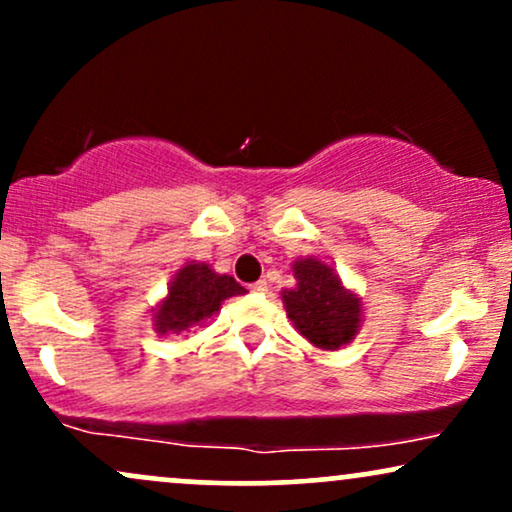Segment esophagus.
Listing matches in <instances>:
<instances>
[{
  "label": "esophagus",
  "instance_id": "1",
  "mask_svg": "<svg viewBox=\"0 0 512 512\" xmlns=\"http://www.w3.org/2000/svg\"><path fill=\"white\" fill-rule=\"evenodd\" d=\"M250 289H252V291H255V293H267V289H269V286H267V281H264V279H260V281H255V284H252V286H250Z\"/></svg>",
  "mask_w": 512,
  "mask_h": 512
}]
</instances>
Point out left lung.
<instances>
[{
	"instance_id": "8db88e82",
	"label": "left lung",
	"mask_w": 512,
	"mask_h": 512,
	"mask_svg": "<svg viewBox=\"0 0 512 512\" xmlns=\"http://www.w3.org/2000/svg\"><path fill=\"white\" fill-rule=\"evenodd\" d=\"M293 276L296 286L281 291V301L298 334L325 351L351 344L363 322L358 293L346 289L334 267L317 257H298Z\"/></svg>"
}]
</instances>
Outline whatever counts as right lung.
I'll return each mask as SVG.
<instances>
[{
  "instance_id": "obj_1",
  "label": "right lung",
  "mask_w": 512,
  "mask_h": 512,
  "mask_svg": "<svg viewBox=\"0 0 512 512\" xmlns=\"http://www.w3.org/2000/svg\"><path fill=\"white\" fill-rule=\"evenodd\" d=\"M240 293H245V289L233 276L216 274L207 262H187L175 272L166 298L151 310L154 330L166 337L202 327L209 317L219 313L226 298Z\"/></svg>"
}]
</instances>
